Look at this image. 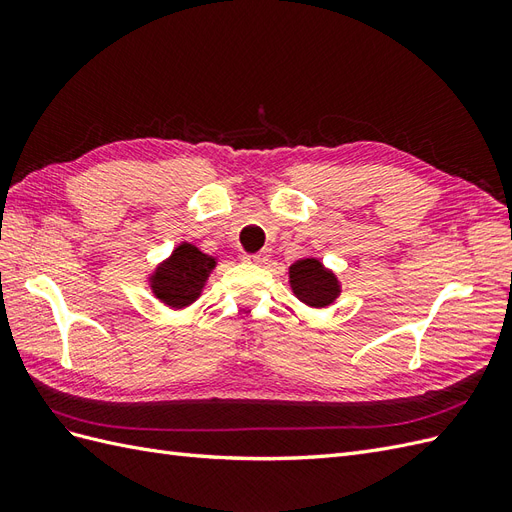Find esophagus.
I'll use <instances>...</instances> for the list:
<instances>
[{
	"label": "esophagus",
	"instance_id": "obj_1",
	"mask_svg": "<svg viewBox=\"0 0 512 512\" xmlns=\"http://www.w3.org/2000/svg\"><path fill=\"white\" fill-rule=\"evenodd\" d=\"M243 260L245 262H252V265H267L269 252L267 250H260V252H254V254H245Z\"/></svg>",
	"mask_w": 512,
	"mask_h": 512
}]
</instances>
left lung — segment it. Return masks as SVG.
Listing matches in <instances>:
<instances>
[{
    "label": "left lung",
    "instance_id": "8db88e82",
    "mask_svg": "<svg viewBox=\"0 0 512 512\" xmlns=\"http://www.w3.org/2000/svg\"><path fill=\"white\" fill-rule=\"evenodd\" d=\"M288 273L294 297L309 307H327L342 292L335 273L324 269L322 262L316 258L297 260Z\"/></svg>",
    "mask_w": 512,
    "mask_h": 512
}]
</instances>
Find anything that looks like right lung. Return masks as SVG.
<instances>
[{"instance_id": "1", "label": "right lung", "mask_w": 512, "mask_h": 512, "mask_svg": "<svg viewBox=\"0 0 512 512\" xmlns=\"http://www.w3.org/2000/svg\"><path fill=\"white\" fill-rule=\"evenodd\" d=\"M213 267V256L203 254L192 243H181L149 277L151 290L168 307H188L200 297Z\"/></svg>"}]
</instances>
